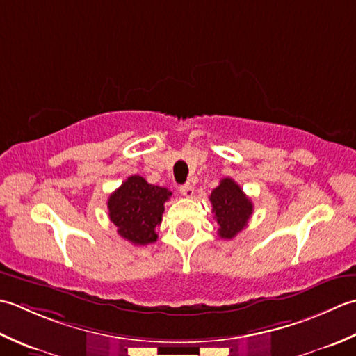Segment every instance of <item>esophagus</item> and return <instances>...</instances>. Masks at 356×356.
<instances>
[{"mask_svg": "<svg viewBox=\"0 0 356 356\" xmlns=\"http://www.w3.org/2000/svg\"><path fill=\"white\" fill-rule=\"evenodd\" d=\"M179 192H181V195H184V197H192L193 195V187H192V184L191 183H186V184H181L179 186Z\"/></svg>", "mask_w": 356, "mask_h": 356, "instance_id": "34e87169", "label": "esophagus"}]
</instances>
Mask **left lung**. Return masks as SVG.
Returning a JSON list of instances; mask_svg holds the SVG:
<instances>
[{"label":"left lung","instance_id":"1","mask_svg":"<svg viewBox=\"0 0 356 356\" xmlns=\"http://www.w3.org/2000/svg\"><path fill=\"white\" fill-rule=\"evenodd\" d=\"M212 202L213 218L218 222V235L224 239L235 238L241 232L253 212L252 201L232 178H222L209 197Z\"/></svg>","mask_w":356,"mask_h":356}]
</instances>
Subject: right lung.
I'll return each mask as SVG.
<instances>
[{
    "label": "right lung",
    "instance_id": "right-lung-1",
    "mask_svg": "<svg viewBox=\"0 0 356 356\" xmlns=\"http://www.w3.org/2000/svg\"><path fill=\"white\" fill-rule=\"evenodd\" d=\"M172 197L165 187L149 184L140 175L129 177L107 200L111 221L118 235L135 245L156 241V226L161 224L164 202Z\"/></svg>",
    "mask_w": 356,
    "mask_h": 356
}]
</instances>
